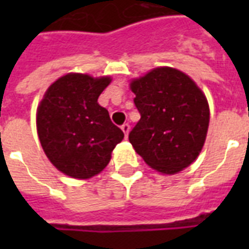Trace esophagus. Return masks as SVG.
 I'll return each mask as SVG.
<instances>
[{
    "instance_id": "34e87169",
    "label": "esophagus",
    "mask_w": 249,
    "mask_h": 249,
    "mask_svg": "<svg viewBox=\"0 0 249 249\" xmlns=\"http://www.w3.org/2000/svg\"><path fill=\"white\" fill-rule=\"evenodd\" d=\"M121 130L124 132L125 137H126L129 134V130H130V125H129V124H123V125H121Z\"/></svg>"
}]
</instances>
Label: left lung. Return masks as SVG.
I'll use <instances>...</instances> for the list:
<instances>
[{
  "label": "left lung",
  "mask_w": 249,
  "mask_h": 249,
  "mask_svg": "<svg viewBox=\"0 0 249 249\" xmlns=\"http://www.w3.org/2000/svg\"><path fill=\"white\" fill-rule=\"evenodd\" d=\"M130 89L141 119L129 142L152 169L181 172L200 154L209 125L204 93L183 72L159 67L133 80Z\"/></svg>",
  "instance_id": "8db88e82"
}]
</instances>
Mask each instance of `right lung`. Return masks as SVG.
<instances>
[{
  "mask_svg": "<svg viewBox=\"0 0 249 249\" xmlns=\"http://www.w3.org/2000/svg\"><path fill=\"white\" fill-rule=\"evenodd\" d=\"M111 79L68 73L53 83L37 108V133L48 159L72 178L101 173L124 133L98 97Z\"/></svg>",
  "mask_w": 249,
  "mask_h": 249,
  "instance_id": "1",
  "label": "right lung"
}]
</instances>
